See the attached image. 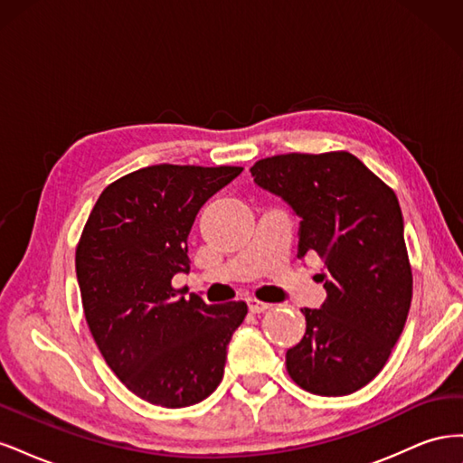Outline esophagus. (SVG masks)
Returning <instances> with one entry per match:
<instances>
[{"label": "esophagus", "instance_id": "34e87169", "mask_svg": "<svg viewBox=\"0 0 463 463\" xmlns=\"http://www.w3.org/2000/svg\"><path fill=\"white\" fill-rule=\"evenodd\" d=\"M270 307H272L270 303H264V301H259V299H249V311H250V313H255V315L264 313V311H269Z\"/></svg>", "mask_w": 463, "mask_h": 463}]
</instances>
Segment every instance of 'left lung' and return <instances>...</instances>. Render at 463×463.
<instances>
[{
    "instance_id": "obj_1",
    "label": "left lung",
    "mask_w": 463,
    "mask_h": 463,
    "mask_svg": "<svg viewBox=\"0 0 463 463\" xmlns=\"http://www.w3.org/2000/svg\"><path fill=\"white\" fill-rule=\"evenodd\" d=\"M250 174L301 218L298 257L325 260L326 301L301 309L307 330L288 349V374L311 394H352L383 371L411 305L396 193L345 150L278 154Z\"/></svg>"
}]
</instances>
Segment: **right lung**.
<instances>
[{
  "mask_svg": "<svg viewBox=\"0 0 463 463\" xmlns=\"http://www.w3.org/2000/svg\"><path fill=\"white\" fill-rule=\"evenodd\" d=\"M243 172L240 165H148L98 197L80 233L75 269L92 338L135 396L187 408L213 394L245 301L206 305L179 296L189 272L187 237L201 206Z\"/></svg>",
  "mask_w": 463,
  "mask_h": 463,
  "instance_id": "1",
  "label": "right lung"
}]
</instances>
